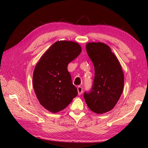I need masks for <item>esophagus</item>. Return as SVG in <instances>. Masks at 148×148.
Segmentation results:
<instances>
[{"label": "esophagus", "instance_id": "34e87169", "mask_svg": "<svg viewBox=\"0 0 148 148\" xmlns=\"http://www.w3.org/2000/svg\"><path fill=\"white\" fill-rule=\"evenodd\" d=\"M77 92H78V95H82V91H83V88L81 86H77Z\"/></svg>", "mask_w": 148, "mask_h": 148}]
</instances>
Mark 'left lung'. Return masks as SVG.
Instances as JSON below:
<instances>
[{"label":"left lung","instance_id":"left-lung-1","mask_svg":"<svg viewBox=\"0 0 148 148\" xmlns=\"http://www.w3.org/2000/svg\"><path fill=\"white\" fill-rule=\"evenodd\" d=\"M87 53L95 68L91 89L84 97L89 108L98 114L114 108L121 97L124 75L121 64L108 45L91 42L86 45Z\"/></svg>","mask_w":148,"mask_h":148}]
</instances>
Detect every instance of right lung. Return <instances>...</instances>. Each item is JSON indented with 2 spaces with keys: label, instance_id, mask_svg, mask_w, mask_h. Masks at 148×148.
I'll return each instance as SVG.
<instances>
[{
  "label": "right lung",
  "instance_id": "right-lung-1",
  "mask_svg": "<svg viewBox=\"0 0 148 148\" xmlns=\"http://www.w3.org/2000/svg\"><path fill=\"white\" fill-rule=\"evenodd\" d=\"M82 51L74 42H56L42 56L34 68L32 84L40 103L53 113L61 111L77 95L67 69Z\"/></svg>",
  "mask_w": 148,
  "mask_h": 148
}]
</instances>
